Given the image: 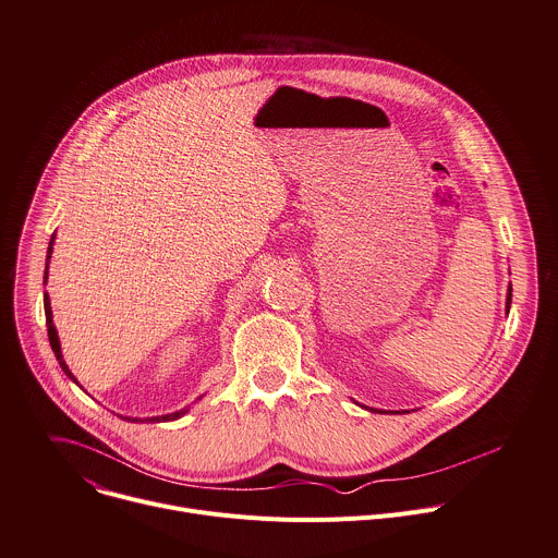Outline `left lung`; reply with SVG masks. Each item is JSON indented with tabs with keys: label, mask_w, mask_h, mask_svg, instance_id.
I'll use <instances>...</instances> for the list:
<instances>
[{
	"label": "left lung",
	"mask_w": 558,
	"mask_h": 558,
	"mask_svg": "<svg viewBox=\"0 0 558 558\" xmlns=\"http://www.w3.org/2000/svg\"><path fill=\"white\" fill-rule=\"evenodd\" d=\"M510 305H512V287L508 289V302H505V307H508V312H510ZM374 412V410H372Z\"/></svg>",
	"instance_id": "left-lung-1"
}]
</instances>
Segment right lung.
<instances>
[{"mask_svg": "<svg viewBox=\"0 0 558 558\" xmlns=\"http://www.w3.org/2000/svg\"><path fill=\"white\" fill-rule=\"evenodd\" d=\"M53 244H56V233L50 235V242H48V251H46V269H44V284H46V278H48V260H50V253H53ZM44 314H46V327H48V340H50V347H53L56 351V359L62 367V372L73 380L77 383V378L71 374L69 365L64 363V356H62V349H60V338H58V329L53 325V312H50V300H48V293H44ZM189 412V408L180 410V412H173V414H167V416H154V418H146V423H165V421H175L180 416H184ZM131 421V418H129ZM137 421V418H135Z\"/></svg>", "mask_w": 558, "mask_h": 558, "instance_id": "add662e5", "label": "right lung"}]
</instances>
